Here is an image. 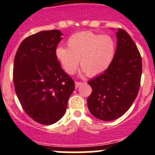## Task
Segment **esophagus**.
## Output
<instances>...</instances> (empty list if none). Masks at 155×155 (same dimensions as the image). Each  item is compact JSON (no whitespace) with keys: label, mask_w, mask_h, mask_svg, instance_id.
I'll use <instances>...</instances> for the list:
<instances>
[{"label":"esophagus","mask_w":155,"mask_h":155,"mask_svg":"<svg viewBox=\"0 0 155 155\" xmlns=\"http://www.w3.org/2000/svg\"><path fill=\"white\" fill-rule=\"evenodd\" d=\"M82 84V82H79V81H75V87H79V86H81Z\"/></svg>","instance_id":"esophagus-1"}]
</instances>
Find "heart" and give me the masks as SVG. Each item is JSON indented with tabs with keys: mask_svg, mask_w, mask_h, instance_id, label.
I'll use <instances>...</instances> for the list:
<instances>
[{
	"mask_svg": "<svg viewBox=\"0 0 155 155\" xmlns=\"http://www.w3.org/2000/svg\"><path fill=\"white\" fill-rule=\"evenodd\" d=\"M68 48L59 46L56 57L63 69L73 74L80 65L82 71L94 77L107 69L113 60L115 42L109 35H98L91 31H80L70 36Z\"/></svg>",
	"mask_w": 155,
	"mask_h": 155,
	"instance_id": "b5f03b06",
	"label": "heart"
}]
</instances>
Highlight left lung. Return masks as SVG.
<instances>
[{"label":"left lung","instance_id":"1","mask_svg":"<svg viewBox=\"0 0 155 155\" xmlns=\"http://www.w3.org/2000/svg\"><path fill=\"white\" fill-rule=\"evenodd\" d=\"M117 46L109 68L88 81L92 92L87 98L90 113L97 119L120 118L137 98L140 84L142 60L136 44L127 31L118 28Z\"/></svg>","mask_w":155,"mask_h":155}]
</instances>
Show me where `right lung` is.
Segmentation results:
<instances>
[{"label": "right lung", "instance_id": "add662e5", "mask_svg": "<svg viewBox=\"0 0 155 155\" xmlns=\"http://www.w3.org/2000/svg\"><path fill=\"white\" fill-rule=\"evenodd\" d=\"M63 33L57 29L41 31L21 42L14 60L15 89L23 109L42 125L61 120L75 88L56 57Z\"/></svg>", "mask_w": 155, "mask_h": 155}]
</instances>
